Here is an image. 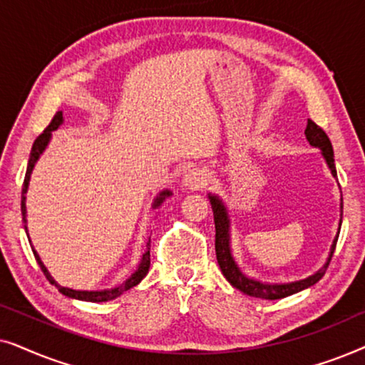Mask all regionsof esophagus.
<instances>
[{
    "mask_svg": "<svg viewBox=\"0 0 365 365\" xmlns=\"http://www.w3.org/2000/svg\"><path fill=\"white\" fill-rule=\"evenodd\" d=\"M207 184V176L204 171H199V169H192V171H187L182 178V186L186 189H191V191H197V189L204 187Z\"/></svg>",
    "mask_w": 365,
    "mask_h": 365,
    "instance_id": "esophagus-1",
    "label": "esophagus"
}]
</instances>
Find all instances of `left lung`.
<instances>
[{"mask_svg": "<svg viewBox=\"0 0 365 365\" xmlns=\"http://www.w3.org/2000/svg\"><path fill=\"white\" fill-rule=\"evenodd\" d=\"M307 141L311 146L321 149L322 158L326 159L327 168L331 169V174L334 178H337V171H336V163H334V151H332V144L329 141L327 134L322 131L321 128L317 126L316 123L307 119V128L306 131ZM209 202H211L212 207V214H214V224H216V257H217V264L221 267V272L224 274V277L227 279V282L231 284L232 287H236L237 291H241L242 294H247L251 297H259V299H269V301H274V299H282L287 296H292V294L301 292L304 289L311 287L316 284L317 281H321V277L326 274V269L331 262V257L334 254V249H336L337 244V237H339V231H341V224H342V199H341V219H339V231L337 236L334 237L332 246H331V252H329V257L324 266L309 276L306 279H301V281H294V282H284V284H269V282H261L257 279L249 277L241 271V267L237 266L236 259L232 256V249H231V219H229V212L226 204L222 202V199L216 196V194H207Z\"/></svg>", "mask_w": 365, "mask_h": 365, "instance_id": "obj_1", "label": "left lung"}]
</instances>
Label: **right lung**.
<instances>
[{"instance_id": "obj_1", "label": "right lung", "mask_w": 365, "mask_h": 365, "mask_svg": "<svg viewBox=\"0 0 365 365\" xmlns=\"http://www.w3.org/2000/svg\"><path fill=\"white\" fill-rule=\"evenodd\" d=\"M63 123H64L63 111H58L56 114H54L53 121L49 123V126H48L46 129H44V131L36 138V141H34L33 148H31V154H29L26 176H24L23 192H21V214H23L24 231H26V234H28V226H26V222H28V221H26V192H28V186H29V179H31L33 168H34V164L38 163V159L41 158V154L44 153V149L48 148L49 141H51L53 131H56V129H58L59 126H61ZM169 196H173V192L169 191V189H164V191L159 192L158 196H156V199H154L153 207L158 209L164 201H166V199H168ZM28 241L31 242V239H29V234H28ZM31 249H33L34 257H36L38 266L41 267L43 274H44V276H46L48 281L51 282L53 286L56 287L58 291L63 294V296L71 297V299H78V301H86V302H108V301H113V299L119 297L123 292H126V291H129V289H131V287L138 286V284L141 282L144 277H146V274H148V271H149V266H151V256H149V249H151V239H149L148 244H146V252L143 254L141 262H139L138 269H136V271H134V272L131 274V276H129L123 284H119V286L111 287V289H101V291H76V289H69V287L59 286V284L53 279L51 274H49L46 266H44V264H43L41 257H39V254L36 252V249L33 247V244H31Z\"/></svg>"}]
</instances>
